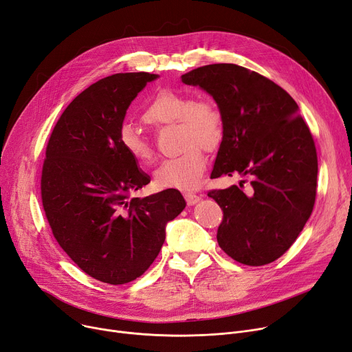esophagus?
I'll return each instance as SVG.
<instances>
[{
  "instance_id": "obj_1",
  "label": "esophagus",
  "mask_w": 352,
  "mask_h": 352,
  "mask_svg": "<svg viewBox=\"0 0 352 352\" xmlns=\"http://www.w3.org/2000/svg\"><path fill=\"white\" fill-rule=\"evenodd\" d=\"M184 199H186V201H188L189 206H193V204H196L201 197H200L199 195H195V193H190V192H186V193H184Z\"/></svg>"
}]
</instances>
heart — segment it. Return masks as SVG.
<instances>
[{"instance_id":"1","label":"heart","mask_w":352,"mask_h":352,"mask_svg":"<svg viewBox=\"0 0 352 352\" xmlns=\"http://www.w3.org/2000/svg\"><path fill=\"white\" fill-rule=\"evenodd\" d=\"M142 119L152 126L179 123L180 142L188 148L182 155L163 160L155 172V182L162 189H192L199 184L206 169L204 149L216 148L223 136V116L210 100H193L189 95L160 91L144 107ZM118 142L120 149L140 164L153 160L151 142L135 126L123 123Z\"/></svg>"}]
</instances>
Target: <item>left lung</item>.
<instances>
[{"label": "left lung", "mask_w": 352, "mask_h": 352, "mask_svg": "<svg viewBox=\"0 0 352 352\" xmlns=\"http://www.w3.org/2000/svg\"><path fill=\"white\" fill-rule=\"evenodd\" d=\"M216 100L223 139L210 177L250 179L212 190L223 210L217 243L233 260L264 265L281 257L311 216L318 162L298 105L265 76L234 64H213L182 75Z\"/></svg>", "instance_id": "obj_1"}]
</instances>
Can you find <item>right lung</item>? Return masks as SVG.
<instances>
[{"mask_svg":"<svg viewBox=\"0 0 352 352\" xmlns=\"http://www.w3.org/2000/svg\"><path fill=\"white\" fill-rule=\"evenodd\" d=\"M149 72L115 74L80 92L51 133L41 196L54 237L88 276L126 284L148 270L166 224L186 208L179 190L132 197L151 177L119 146L126 111Z\"/></svg>","mask_w":352,"mask_h":352,"instance_id":"obj_1","label":"right lung"}]
</instances>
